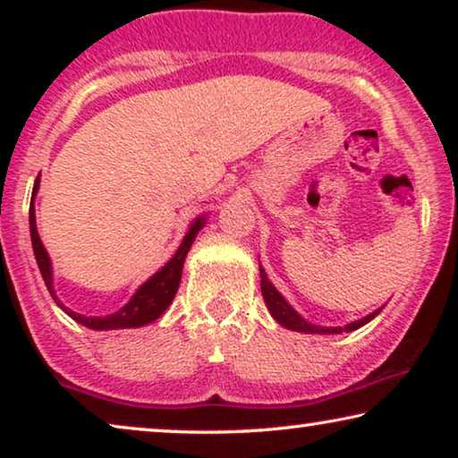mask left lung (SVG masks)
<instances>
[{
  "instance_id": "8db88e82",
  "label": "left lung",
  "mask_w": 458,
  "mask_h": 458,
  "mask_svg": "<svg viewBox=\"0 0 458 458\" xmlns=\"http://www.w3.org/2000/svg\"><path fill=\"white\" fill-rule=\"evenodd\" d=\"M259 268H260V292H262V298H265V304H267L268 312H271V317L281 325V327L298 331V334L334 335V334H342V331H354V329L362 327V325H367L369 321H373V318L377 317L381 310H384V306H381V309L373 310L371 315L362 317V318H359V321L344 325V327H321V325H312L310 321H306V318L300 315V312L293 309V306L287 302L284 296H281V293L277 292V287H275L271 284V279L267 277V271L262 268L260 260H259Z\"/></svg>"
}]
</instances>
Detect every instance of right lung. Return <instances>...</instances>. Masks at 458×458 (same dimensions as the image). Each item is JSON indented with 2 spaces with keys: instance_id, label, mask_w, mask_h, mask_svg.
Here are the masks:
<instances>
[{
  "instance_id": "obj_1",
  "label": "right lung",
  "mask_w": 458,
  "mask_h": 458,
  "mask_svg": "<svg viewBox=\"0 0 458 458\" xmlns=\"http://www.w3.org/2000/svg\"><path fill=\"white\" fill-rule=\"evenodd\" d=\"M41 177V174H39ZM39 177L35 181L33 187V198H30V208H29V225H30V242H33V252L37 259V265H39L41 277L46 281L49 293L55 300V304L60 306L62 310L66 312L68 317L74 318V321L85 325V327L96 329V331H110V329H133V327H143V325L154 323L162 312H165L168 306H171L174 293L179 290L181 284V271H183L185 256L190 252L193 240L199 233V229L206 225V218H208V212H202L193 218L190 229L177 248V252L173 254V259L166 262L165 267H160L152 277L137 287L133 296L129 298V302L121 306L112 315H102V317H89L81 315V312H74L60 302V298L55 296L54 287V268H52V259H49L46 246H43L39 231H37V221H35V196L39 191Z\"/></svg>"
}]
</instances>
